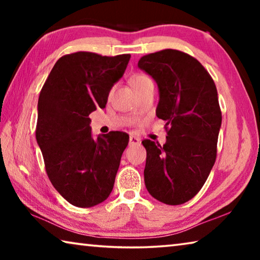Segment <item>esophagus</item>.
Here are the masks:
<instances>
[{
	"label": "esophagus",
	"instance_id": "esophagus-1",
	"mask_svg": "<svg viewBox=\"0 0 260 260\" xmlns=\"http://www.w3.org/2000/svg\"><path fill=\"white\" fill-rule=\"evenodd\" d=\"M141 142V140L138 138V136L134 135H129V144H139Z\"/></svg>",
	"mask_w": 260,
	"mask_h": 260
}]
</instances>
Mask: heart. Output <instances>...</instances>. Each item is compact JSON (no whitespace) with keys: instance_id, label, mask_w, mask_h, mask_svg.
I'll return each instance as SVG.
<instances>
[{"instance_id":"1","label":"heart","mask_w":260,"mask_h":260,"mask_svg":"<svg viewBox=\"0 0 260 260\" xmlns=\"http://www.w3.org/2000/svg\"><path fill=\"white\" fill-rule=\"evenodd\" d=\"M149 82H152V80L148 76H144V74H136V76L131 79V83L135 90L144 85H147Z\"/></svg>"}]
</instances>
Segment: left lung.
Here are the masks:
<instances>
[{"instance_id":"obj_1","label":"left lung","mask_w":260,"mask_h":260,"mask_svg":"<svg viewBox=\"0 0 260 260\" xmlns=\"http://www.w3.org/2000/svg\"><path fill=\"white\" fill-rule=\"evenodd\" d=\"M138 67L159 88L156 114L166 121L167 142L143 140L144 183L153 199L183 204L203 187L217 158L221 126L217 87L199 60L164 49L141 57Z\"/></svg>"}]
</instances>
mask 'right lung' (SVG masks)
Instances as JSON below:
<instances>
[{
    "instance_id": "obj_1",
    "label": "right lung",
    "mask_w": 260,
    "mask_h": 260,
    "mask_svg": "<svg viewBox=\"0 0 260 260\" xmlns=\"http://www.w3.org/2000/svg\"><path fill=\"white\" fill-rule=\"evenodd\" d=\"M129 58L89 51L64 55L40 91L35 136L46 172L56 190L78 208L102 203L112 191L129 138L110 132L93 139L89 114L105 108Z\"/></svg>"
}]
</instances>
